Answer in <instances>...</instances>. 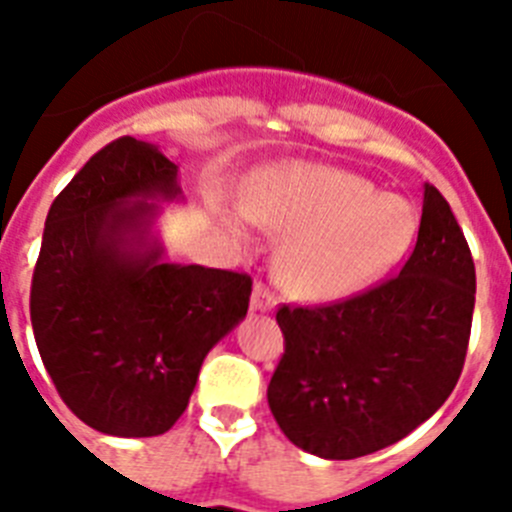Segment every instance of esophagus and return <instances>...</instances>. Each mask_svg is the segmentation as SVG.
I'll return each instance as SVG.
<instances>
[{
	"instance_id": "obj_1",
	"label": "esophagus",
	"mask_w": 512,
	"mask_h": 512,
	"mask_svg": "<svg viewBox=\"0 0 512 512\" xmlns=\"http://www.w3.org/2000/svg\"><path fill=\"white\" fill-rule=\"evenodd\" d=\"M277 305V295L266 287L264 282H259L253 287V295H251V310H259V312H269L274 310Z\"/></svg>"
}]
</instances>
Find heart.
<instances>
[{
    "mask_svg": "<svg viewBox=\"0 0 512 512\" xmlns=\"http://www.w3.org/2000/svg\"><path fill=\"white\" fill-rule=\"evenodd\" d=\"M246 215L289 233L279 277L305 297L364 289L395 269L418 233V210L369 179L318 164L274 169L246 197Z\"/></svg>",
    "mask_w": 512,
    "mask_h": 512,
    "instance_id": "heart-1",
    "label": "heart"
}]
</instances>
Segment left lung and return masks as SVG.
<instances>
[{"instance_id":"obj_1","label":"left lung","mask_w":512,"mask_h":512,"mask_svg":"<svg viewBox=\"0 0 512 512\" xmlns=\"http://www.w3.org/2000/svg\"><path fill=\"white\" fill-rule=\"evenodd\" d=\"M474 261L449 202L425 184L400 274L323 305H279L284 354L266 400L289 441L323 459H359L441 408L467 359Z\"/></svg>"}]
</instances>
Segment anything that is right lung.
<instances>
[{
	"instance_id": "1",
	"label": "right lung",
	"mask_w": 512,
	"mask_h": 512,
	"mask_svg": "<svg viewBox=\"0 0 512 512\" xmlns=\"http://www.w3.org/2000/svg\"><path fill=\"white\" fill-rule=\"evenodd\" d=\"M176 166L130 135L94 153L45 217L30 320L61 400L94 431L166 433L187 410L207 351L248 312L243 271L161 264L133 248L153 212L133 197H176Z\"/></svg>"
}]
</instances>
